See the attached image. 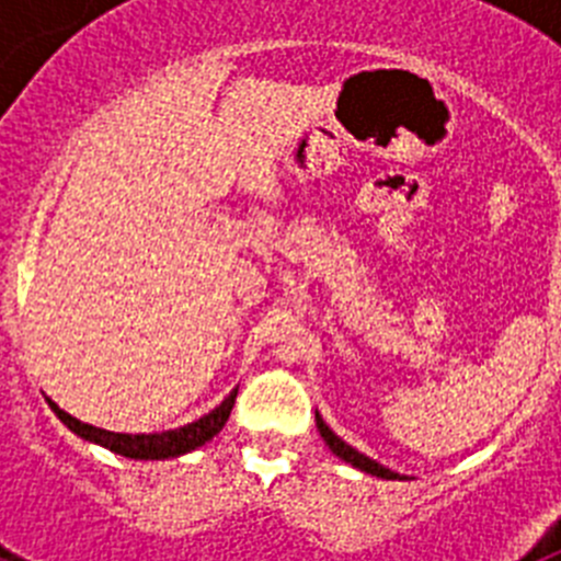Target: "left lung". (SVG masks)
<instances>
[{
  "label": "left lung",
  "instance_id": "8db88e82",
  "mask_svg": "<svg viewBox=\"0 0 561 561\" xmlns=\"http://www.w3.org/2000/svg\"><path fill=\"white\" fill-rule=\"evenodd\" d=\"M317 430H320V435H323V440H325V444H329V449H331V453H334L336 458H342V460H345V463L356 466V469H362V472L376 474V478L399 480V474H396V472H390V469H385V466H379V463H376V460L365 458V455H362V453H356L354 447H348V444H345V440H342V438H336V435L331 433L329 427H325V421L320 419V415H317Z\"/></svg>",
  "mask_w": 561,
  "mask_h": 561
}]
</instances>
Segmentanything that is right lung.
Segmentation results:
<instances>
[{
	"instance_id": "add662e5",
	"label": "right lung",
	"mask_w": 561,
	"mask_h": 561,
	"mask_svg": "<svg viewBox=\"0 0 561 561\" xmlns=\"http://www.w3.org/2000/svg\"><path fill=\"white\" fill-rule=\"evenodd\" d=\"M236 393L238 390H232V393L221 401L219 408L213 410V413H207L205 419L193 421V424H187V427L168 430V433H153V435L108 433V430L92 427V424H83V421L72 419V415L64 413V410L58 408L56 401H49V399L47 401H49V408H53V413H56L58 419H61L69 430H72V433L81 435L83 440H95V444H101V447L123 455V458L160 460V458H176V455H185V453H191V449L207 444L213 435L225 427L227 419H230V410H232V404H236Z\"/></svg>"
}]
</instances>
